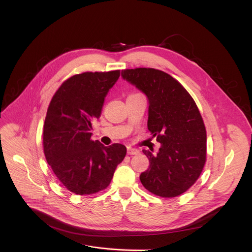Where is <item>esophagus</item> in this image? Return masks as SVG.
I'll use <instances>...</instances> for the list:
<instances>
[{
    "instance_id": "1",
    "label": "esophagus",
    "mask_w": 252,
    "mask_h": 252,
    "mask_svg": "<svg viewBox=\"0 0 252 252\" xmlns=\"http://www.w3.org/2000/svg\"><path fill=\"white\" fill-rule=\"evenodd\" d=\"M138 153H139V151L137 149H134V148H131V147L127 148V154L128 155H137Z\"/></svg>"
}]
</instances>
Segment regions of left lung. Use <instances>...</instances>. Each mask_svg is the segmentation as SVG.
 <instances>
[{"instance_id": "1", "label": "left lung", "mask_w": 252, "mask_h": 252, "mask_svg": "<svg viewBox=\"0 0 252 252\" xmlns=\"http://www.w3.org/2000/svg\"><path fill=\"white\" fill-rule=\"evenodd\" d=\"M122 77L148 97V128L160 143L157 155L142 150L150 159L139 175L142 186L161 197L184 193L206 158L205 126L194 100L176 80L156 68L124 69Z\"/></svg>"}]
</instances>
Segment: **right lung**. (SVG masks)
Here are the masks:
<instances>
[{"instance_id":"add662e5","label":"right lung","mask_w":252,"mask_h":252,"mask_svg":"<svg viewBox=\"0 0 252 252\" xmlns=\"http://www.w3.org/2000/svg\"><path fill=\"white\" fill-rule=\"evenodd\" d=\"M120 70L84 73L66 80L54 94L44 125V153L60 183L85 195L110 185L126 155L121 143L104 147L91 136L104 98L120 78Z\"/></svg>"}]
</instances>
